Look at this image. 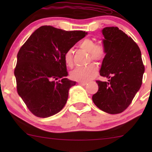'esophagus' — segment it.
I'll return each instance as SVG.
<instances>
[{"instance_id": "34e87169", "label": "esophagus", "mask_w": 152, "mask_h": 152, "mask_svg": "<svg viewBox=\"0 0 152 152\" xmlns=\"http://www.w3.org/2000/svg\"><path fill=\"white\" fill-rule=\"evenodd\" d=\"M78 84H80V85H82V86H85V85L87 84V82H79Z\"/></svg>"}]
</instances>
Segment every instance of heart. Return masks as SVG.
Wrapping results in <instances>:
<instances>
[{
	"label": "heart",
	"mask_w": 152,
	"mask_h": 152,
	"mask_svg": "<svg viewBox=\"0 0 152 152\" xmlns=\"http://www.w3.org/2000/svg\"><path fill=\"white\" fill-rule=\"evenodd\" d=\"M80 49L88 53L91 59L93 61H99L104 59L105 56L104 48L102 44L95 45L94 41L91 39L86 38L82 40L79 44ZM64 62L68 67H72L73 65L72 51L71 49L68 50L64 54ZM98 68L96 66L89 65L84 68H77L70 72L72 80L77 82H88L97 75Z\"/></svg>",
	"instance_id": "b5f03b06"
}]
</instances>
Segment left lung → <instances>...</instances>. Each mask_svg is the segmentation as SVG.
I'll list each match as a JSON object with an SVG mask.
<instances>
[{
    "instance_id": "1",
    "label": "left lung",
    "mask_w": 152,
    "mask_h": 152,
    "mask_svg": "<svg viewBox=\"0 0 152 152\" xmlns=\"http://www.w3.org/2000/svg\"><path fill=\"white\" fill-rule=\"evenodd\" d=\"M102 32L106 55L99 73L109 80L96 81L98 91L92 99L102 111L117 114L129 106L140 88L145 66L140 50L131 37L117 27H107Z\"/></svg>"
}]
</instances>
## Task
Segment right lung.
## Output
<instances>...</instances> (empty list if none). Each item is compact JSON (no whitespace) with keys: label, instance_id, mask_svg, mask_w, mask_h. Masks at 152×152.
I'll return each instance as SVG.
<instances>
[{"label":"right lung","instance_id":"1","mask_svg":"<svg viewBox=\"0 0 152 152\" xmlns=\"http://www.w3.org/2000/svg\"><path fill=\"white\" fill-rule=\"evenodd\" d=\"M86 34L84 31H65L43 26L20 48L14 70L16 88L34 115L48 118L64 107L70 88L76 84L66 78L68 72L64 54Z\"/></svg>","mask_w":152,"mask_h":152}]
</instances>
